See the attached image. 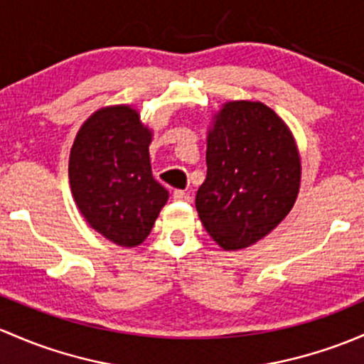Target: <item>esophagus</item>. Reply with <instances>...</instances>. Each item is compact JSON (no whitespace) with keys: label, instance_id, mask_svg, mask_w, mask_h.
<instances>
[{"label":"esophagus","instance_id":"34e87169","mask_svg":"<svg viewBox=\"0 0 364 364\" xmlns=\"http://www.w3.org/2000/svg\"><path fill=\"white\" fill-rule=\"evenodd\" d=\"M172 198H174V200L188 202L190 200V195L186 193V192H183V190H174V193H172Z\"/></svg>","mask_w":364,"mask_h":364}]
</instances>
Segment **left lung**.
<instances>
[{
  "instance_id": "1",
  "label": "left lung",
  "mask_w": 364,
  "mask_h": 364,
  "mask_svg": "<svg viewBox=\"0 0 364 364\" xmlns=\"http://www.w3.org/2000/svg\"><path fill=\"white\" fill-rule=\"evenodd\" d=\"M208 176L195 197L202 225L225 251L250 247L288 216L301 181L296 141L259 101H227L213 114Z\"/></svg>"
}]
</instances>
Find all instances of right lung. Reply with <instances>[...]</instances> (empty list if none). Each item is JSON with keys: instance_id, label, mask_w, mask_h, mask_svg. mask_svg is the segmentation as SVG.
Masks as SVG:
<instances>
[{"instance_id": "right-lung-1", "label": "right lung", "mask_w": 364, "mask_h": 364, "mask_svg": "<svg viewBox=\"0 0 364 364\" xmlns=\"http://www.w3.org/2000/svg\"><path fill=\"white\" fill-rule=\"evenodd\" d=\"M153 131L129 105L105 106L83 122L70 153V186L87 223L113 244L150 235L169 192L151 174Z\"/></svg>"}]
</instances>
